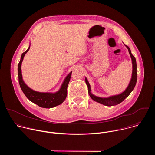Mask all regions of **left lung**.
Segmentation results:
<instances>
[{
	"label": "left lung",
	"mask_w": 155,
	"mask_h": 155,
	"mask_svg": "<svg viewBox=\"0 0 155 155\" xmlns=\"http://www.w3.org/2000/svg\"><path fill=\"white\" fill-rule=\"evenodd\" d=\"M126 47H127V48L128 49L129 53L130 54V56L131 57L132 59V78L130 80V81L129 84V86H127V87L126 88V90L121 94H119V95H117V96H111L108 98H101V97H99L97 96H95L94 95H93L91 93V87H90V85L88 83L87 80L86 78H85V81L86 83L87 86V88H88V93H89V94L91 97V98L95 101L96 102H97L100 104H102L106 106H113V105H116L121 102H122L131 93V91L133 90V89L134 88L136 82H137V64H136V60L135 57L132 54L131 51L130 50V48L126 45Z\"/></svg>",
	"instance_id": "left-lung-1"
}]
</instances>
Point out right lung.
<instances>
[{
    "label": "right lung",
    "instance_id": "1",
    "mask_svg": "<svg viewBox=\"0 0 155 155\" xmlns=\"http://www.w3.org/2000/svg\"><path fill=\"white\" fill-rule=\"evenodd\" d=\"M30 47L29 48L24 52L21 55V60L18 65V80L20 87L22 91L24 93L26 97L30 100L31 102L35 103L37 105L40 107L50 108L57 105L61 104L67 97L68 94V86L69 83L72 72L67 76L64 80L61 89L59 91L56 93H38L35 91H33L29 88L26 84L24 83L22 78L21 66L22 61L23 60V58L25 54L29 51Z\"/></svg>",
    "mask_w": 155,
    "mask_h": 155
}]
</instances>
